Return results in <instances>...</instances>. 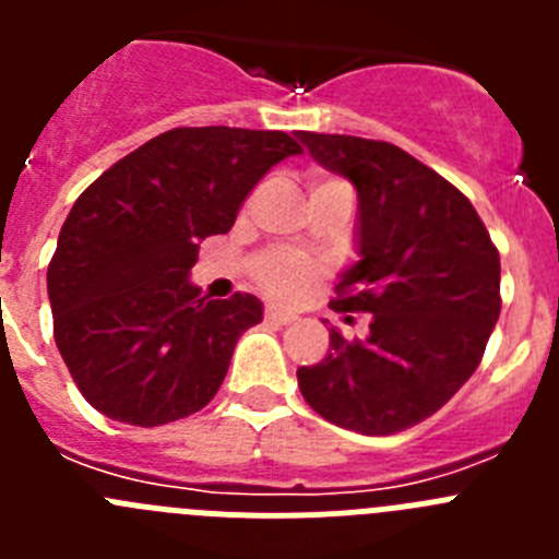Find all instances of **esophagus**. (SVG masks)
<instances>
[{
    "mask_svg": "<svg viewBox=\"0 0 559 559\" xmlns=\"http://www.w3.org/2000/svg\"><path fill=\"white\" fill-rule=\"evenodd\" d=\"M265 322H271V324H290V322H296V316L294 313H285V310H280V308H269V310H265Z\"/></svg>",
    "mask_w": 559,
    "mask_h": 559,
    "instance_id": "esophagus-1",
    "label": "esophagus"
}]
</instances>
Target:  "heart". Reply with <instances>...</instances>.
Returning a JSON list of instances; mask_svg holds the SVG:
<instances>
[{"label": "heart", "mask_w": 559, "mask_h": 559, "mask_svg": "<svg viewBox=\"0 0 559 559\" xmlns=\"http://www.w3.org/2000/svg\"><path fill=\"white\" fill-rule=\"evenodd\" d=\"M260 283L276 299H296L302 294L310 283H313V265L299 254H290V251H276V254H269L260 263Z\"/></svg>", "instance_id": "obj_1"}]
</instances>
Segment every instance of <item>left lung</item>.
<instances>
[{
  "mask_svg": "<svg viewBox=\"0 0 559 559\" xmlns=\"http://www.w3.org/2000/svg\"><path fill=\"white\" fill-rule=\"evenodd\" d=\"M324 170L358 192V260L333 310L372 313L364 341L330 330V353L299 367L308 406L367 437L417 426L467 383L501 313V260L478 212L397 145L296 133Z\"/></svg>",
  "mask_w": 559,
  "mask_h": 559,
  "instance_id": "left-lung-1",
  "label": "left lung"
}]
</instances>
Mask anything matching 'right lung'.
Masks as SVG:
<instances>
[{"label": "right lung", "mask_w": 559, "mask_h": 559, "mask_svg": "<svg viewBox=\"0 0 559 559\" xmlns=\"http://www.w3.org/2000/svg\"><path fill=\"white\" fill-rule=\"evenodd\" d=\"M296 153L283 131L173 128L83 190L58 235L47 294L58 353L97 412L153 428L215 397L263 302L206 299L190 269L201 240L226 235L257 181Z\"/></svg>", "instance_id": "1"}]
</instances>
